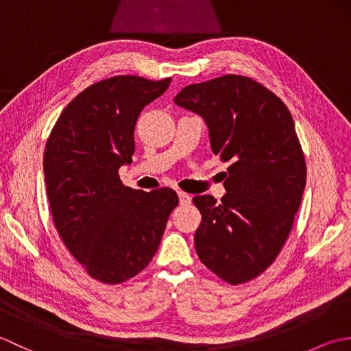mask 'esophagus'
<instances>
[{
  "label": "esophagus",
  "mask_w": 351,
  "mask_h": 351,
  "mask_svg": "<svg viewBox=\"0 0 351 351\" xmlns=\"http://www.w3.org/2000/svg\"><path fill=\"white\" fill-rule=\"evenodd\" d=\"M178 196H180V204L181 205H190L191 204V196L187 195L185 191H178Z\"/></svg>",
  "instance_id": "34e87169"
}]
</instances>
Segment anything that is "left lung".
<instances>
[{
    "label": "left lung",
    "instance_id": "obj_1",
    "mask_svg": "<svg viewBox=\"0 0 351 351\" xmlns=\"http://www.w3.org/2000/svg\"><path fill=\"white\" fill-rule=\"evenodd\" d=\"M173 101L205 119L213 152L229 162L221 202L193 197L202 214L197 256L230 285L249 282L278 258L306 185L293 116L265 86L234 73L184 87Z\"/></svg>",
    "mask_w": 351,
    "mask_h": 351
}]
</instances>
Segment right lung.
I'll return each mask as SVG.
<instances>
[{
	"label": "right lung",
	"instance_id": "1",
	"mask_svg": "<svg viewBox=\"0 0 351 351\" xmlns=\"http://www.w3.org/2000/svg\"><path fill=\"white\" fill-rule=\"evenodd\" d=\"M170 81L117 75L88 86L66 106L45 146V184L57 232L87 274L108 285L145 270L180 202L175 190H134L119 176L121 166L132 161L141 110Z\"/></svg>",
	"mask_w": 351,
	"mask_h": 351
}]
</instances>
